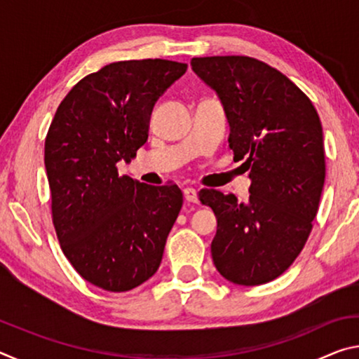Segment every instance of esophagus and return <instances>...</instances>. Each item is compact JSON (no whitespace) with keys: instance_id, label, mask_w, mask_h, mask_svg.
<instances>
[{"instance_id":"1","label":"esophagus","mask_w":359,"mask_h":359,"mask_svg":"<svg viewBox=\"0 0 359 359\" xmlns=\"http://www.w3.org/2000/svg\"><path fill=\"white\" fill-rule=\"evenodd\" d=\"M184 198L188 203H198V191L191 187H187L184 190Z\"/></svg>"}]
</instances>
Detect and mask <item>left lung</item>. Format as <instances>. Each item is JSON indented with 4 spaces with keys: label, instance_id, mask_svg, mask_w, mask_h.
Returning <instances> with one entry per match:
<instances>
[{
    "label": "left lung",
    "instance_id": "obj_1",
    "mask_svg": "<svg viewBox=\"0 0 359 359\" xmlns=\"http://www.w3.org/2000/svg\"><path fill=\"white\" fill-rule=\"evenodd\" d=\"M229 123V149L245 160L250 196L199 193L217 217L210 252L236 285L274 280L293 264L312 231L325 185L323 128L312 101L272 66L252 57L191 58Z\"/></svg>",
    "mask_w": 359,
    "mask_h": 359
}]
</instances>
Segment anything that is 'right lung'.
Returning <instances> with one entry per match:
<instances>
[{"instance_id": "add662e5", "label": "right lung", "mask_w": 359, "mask_h": 359, "mask_svg": "<svg viewBox=\"0 0 359 359\" xmlns=\"http://www.w3.org/2000/svg\"><path fill=\"white\" fill-rule=\"evenodd\" d=\"M188 66L147 58L111 63L65 96L46 136L52 222L65 257L95 287L121 293L160 267L184 196L120 175L147 142L156 100Z\"/></svg>"}]
</instances>
